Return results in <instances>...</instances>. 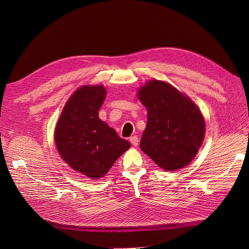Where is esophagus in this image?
Wrapping results in <instances>:
<instances>
[{"label": "esophagus", "mask_w": 249, "mask_h": 249, "mask_svg": "<svg viewBox=\"0 0 249 249\" xmlns=\"http://www.w3.org/2000/svg\"><path fill=\"white\" fill-rule=\"evenodd\" d=\"M130 142H131V144L134 146H137L138 143H139V139L137 136H132L130 137Z\"/></svg>", "instance_id": "obj_1"}]
</instances>
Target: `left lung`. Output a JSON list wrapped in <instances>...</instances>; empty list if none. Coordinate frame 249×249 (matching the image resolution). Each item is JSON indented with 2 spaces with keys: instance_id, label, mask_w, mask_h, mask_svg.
Instances as JSON below:
<instances>
[{
  "instance_id": "obj_1",
  "label": "left lung",
  "mask_w": 249,
  "mask_h": 249,
  "mask_svg": "<svg viewBox=\"0 0 249 249\" xmlns=\"http://www.w3.org/2000/svg\"><path fill=\"white\" fill-rule=\"evenodd\" d=\"M137 96L147 109L141 150L167 172L187 166L205 136V120L197 105L172 85L158 80L148 81Z\"/></svg>"
}]
</instances>
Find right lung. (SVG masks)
Instances as JSON below:
<instances>
[{"label":"right lung","mask_w":249,"mask_h":249,"mask_svg":"<svg viewBox=\"0 0 249 249\" xmlns=\"http://www.w3.org/2000/svg\"><path fill=\"white\" fill-rule=\"evenodd\" d=\"M103 86H84L71 96L57 121L54 141L61 159L78 174L98 179L130 147L99 118Z\"/></svg>","instance_id":"1"}]
</instances>
